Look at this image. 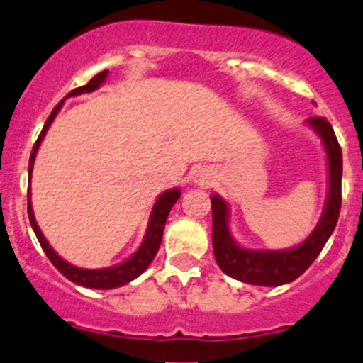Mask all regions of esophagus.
Returning a JSON list of instances; mask_svg holds the SVG:
<instances>
[{
	"mask_svg": "<svg viewBox=\"0 0 363 363\" xmlns=\"http://www.w3.org/2000/svg\"><path fill=\"white\" fill-rule=\"evenodd\" d=\"M196 184L199 185H208V178H206V174H198V178H196Z\"/></svg>",
	"mask_w": 363,
	"mask_h": 363,
	"instance_id": "34e87169",
	"label": "esophagus"
}]
</instances>
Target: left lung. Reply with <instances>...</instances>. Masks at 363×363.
<instances>
[{
    "label": "left lung",
    "instance_id": "8db88e82",
    "mask_svg": "<svg viewBox=\"0 0 363 363\" xmlns=\"http://www.w3.org/2000/svg\"><path fill=\"white\" fill-rule=\"evenodd\" d=\"M306 123L320 135L324 150L328 155V198L326 206L315 230L308 235L305 242L292 250L283 251H262L240 247L233 240L228 228V205L220 196L212 198V244L213 255L223 269L231 278L239 281L262 285V287H278L294 281L313 264L324 244L333 233L339 220L340 205H342V150L335 137L333 128L324 117H310Z\"/></svg>",
    "mask_w": 363,
    "mask_h": 363
}]
</instances>
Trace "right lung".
Returning <instances> with one entry per match:
<instances>
[{
  "mask_svg": "<svg viewBox=\"0 0 363 363\" xmlns=\"http://www.w3.org/2000/svg\"><path fill=\"white\" fill-rule=\"evenodd\" d=\"M106 74L108 71H101L89 82L87 85L84 87H78L74 91L69 92L65 98H71V96H80L84 92H92L96 91L98 87H101L103 82L106 80ZM64 105V99L58 103L57 106L53 108L51 116L48 117L46 124H44L43 132H40L39 139L37 143L33 144V150L32 155H30V164H28V176L32 178V171H33V162H35V155L39 151L40 143H43L44 135H46L48 128L51 126L53 119L57 117L58 110L62 108ZM32 194H30V189H28V217H30V224H32L33 231H35L37 239H39L40 246H43L44 253L46 257L50 258L51 264L62 272L67 279H71L72 283L76 285H82V287H89V289H116L121 287V285H126L130 283L132 279H135L137 276L143 274L144 271L147 269V265L153 262L155 255H157L158 247H160L162 242V235H164V228H165V220H167L169 212H171L172 205L178 201L179 198V189H171V191H165L160 198L157 199L155 203L153 210H151V217H150V223H147V230H146V235H144L143 244H140L139 250L132 255V257L128 258L126 262L119 265H113V267H106V269H82V267H76V265H71L69 262H65L64 258L58 257L55 253L53 247L48 244L46 237L43 235V231H40L39 224H37L35 216H33V210H32Z\"/></svg>",
  "mask_w": 363,
  "mask_h": 363,
  "instance_id": "right-lung-1",
  "label": "right lung"
}]
</instances>
